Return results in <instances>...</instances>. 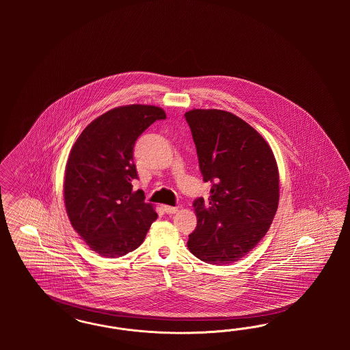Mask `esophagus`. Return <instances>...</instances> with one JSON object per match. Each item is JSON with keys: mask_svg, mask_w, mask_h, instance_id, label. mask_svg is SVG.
<instances>
[{"mask_svg": "<svg viewBox=\"0 0 350 350\" xmlns=\"http://www.w3.org/2000/svg\"><path fill=\"white\" fill-rule=\"evenodd\" d=\"M164 212L167 214H174L178 212V206H170V205H164Z\"/></svg>", "mask_w": 350, "mask_h": 350, "instance_id": "1", "label": "esophagus"}]
</instances>
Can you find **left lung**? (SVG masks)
Returning <instances> with one entry per match:
<instances>
[{
	"label": "left lung",
	"mask_w": 350,
	"mask_h": 350,
	"mask_svg": "<svg viewBox=\"0 0 350 350\" xmlns=\"http://www.w3.org/2000/svg\"><path fill=\"white\" fill-rule=\"evenodd\" d=\"M196 146L208 200L193 202L198 226L189 234L192 254L211 265L234 263L269 230L280 200L275 155L241 118L218 109L185 114Z\"/></svg>",
	"instance_id": "1"
}]
</instances>
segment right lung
Returning <instances> with one entry per match:
<instances>
[{
  "label": "right lung",
  "mask_w": 350,
  "mask_h": 350,
  "mask_svg": "<svg viewBox=\"0 0 350 350\" xmlns=\"http://www.w3.org/2000/svg\"><path fill=\"white\" fill-rule=\"evenodd\" d=\"M165 111L154 105L119 106L82 131L65 167L64 202L73 228L101 256L137 249L158 218L144 191H133L138 136Z\"/></svg>",
  "instance_id": "add662e5"
}]
</instances>
